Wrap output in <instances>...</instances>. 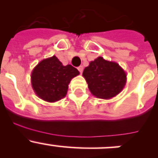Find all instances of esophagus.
Returning a JSON list of instances; mask_svg holds the SVG:
<instances>
[{"label": "esophagus", "mask_w": 158, "mask_h": 158, "mask_svg": "<svg viewBox=\"0 0 158 158\" xmlns=\"http://www.w3.org/2000/svg\"><path fill=\"white\" fill-rule=\"evenodd\" d=\"M78 70L79 71V73H82V71H83V66H80L78 67Z\"/></svg>", "instance_id": "1"}]
</instances>
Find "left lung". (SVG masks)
<instances>
[{
  "mask_svg": "<svg viewBox=\"0 0 158 158\" xmlns=\"http://www.w3.org/2000/svg\"><path fill=\"white\" fill-rule=\"evenodd\" d=\"M82 76L93 95L109 99L117 95L126 82V74L118 63L99 56L84 69Z\"/></svg>",
  "mask_w": 158,
  "mask_h": 158,
  "instance_id": "1",
  "label": "left lung"
}]
</instances>
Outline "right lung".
Returning <instances> with one entry per match:
<instances>
[{
    "mask_svg": "<svg viewBox=\"0 0 158 158\" xmlns=\"http://www.w3.org/2000/svg\"><path fill=\"white\" fill-rule=\"evenodd\" d=\"M79 74L77 69L71 65L63 66L53 56L42 60L33 70L32 86L40 98L53 102L66 95L70 81Z\"/></svg>",
    "mask_w": 158,
    "mask_h": 158,
    "instance_id": "1",
    "label": "right lung"
}]
</instances>
